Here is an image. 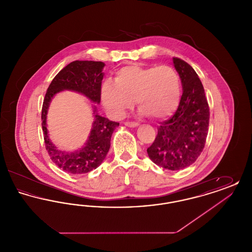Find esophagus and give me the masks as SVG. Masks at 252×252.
Instances as JSON below:
<instances>
[{"label": "esophagus", "mask_w": 252, "mask_h": 252, "mask_svg": "<svg viewBox=\"0 0 252 252\" xmlns=\"http://www.w3.org/2000/svg\"><path fill=\"white\" fill-rule=\"evenodd\" d=\"M125 126H126L128 127H137L139 126V124L136 122H125Z\"/></svg>", "instance_id": "esophagus-1"}]
</instances>
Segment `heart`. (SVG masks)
<instances>
[{
	"label": "heart",
	"instance_id": "1",
	"mask_svg": "<svg viewBox=\"0 0 252 252\" xmlns=\"http://www.w3.org/2000/svg\"><path fill=\"white\" fill-rule=\"evenodd\" d=\"M180 78L170 66L129 65L117 71L114 81L106 80L101 101L109 116L123 118L136 100L143 115L155 119L170 116L180 101Z\"/></svg>",
	"mask_w": 252,
	"mask_h": 252
}]
</instances>
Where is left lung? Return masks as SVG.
Masks as SVG:
<instances>
[{
  "instance_id": "obj_1",
  "label": "left lung",
  "mask_w": 252,
  "mask_h": 252,
  "mask_svg": "<svg viewBox=\"0 0 252 252\" xmlns=\"http://www.w3.org/2000/svg\"><path fill=\"white\" fill-rule=\"evenodd\" d=\"M183 94L175 114L158 127L149 158L160 167L179 171L192 164L203 151L209 129L210 108L203 85L187 62L173 58Z\"/></svg>"
}]
</instances>
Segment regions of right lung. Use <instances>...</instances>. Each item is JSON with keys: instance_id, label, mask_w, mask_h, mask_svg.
Here are the masks:
<instances>
[{"instance_id": "1", "label": "right lung", "mask_w": 252, "mask_h": 252, "mask_svg": "<svg viewBox=\"0 0 252 252\" xmlns=\"http://www.w3.org/2000/svg\"><path fill=\"white\" fill-rule=\"evenodd\" d=\"M105 63L101 61L75 60L64 67L53 79L46 92L41 111V126L49 156L63 171L73 174H86L98 167L108 154L110 139L119 123L102 117L93 105L94 122L84 145L72 152L58 148L49 138L47 113L52 99L63 91H72L86 96L91 102L100 104L101 84L104 77Z\"/></svg>"}]
</instances>
